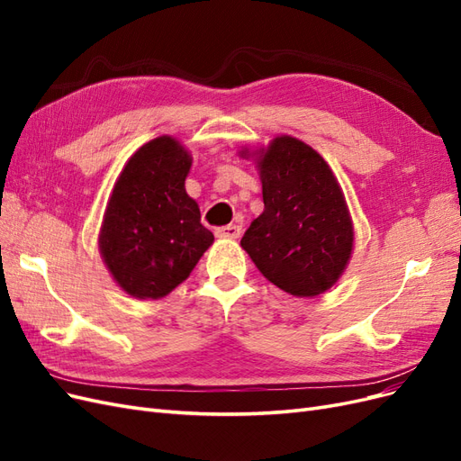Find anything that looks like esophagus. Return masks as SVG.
Instances as JSON below:
<instances>
[{
	"label": "esophagus",
	"instance_id": "esophagus-1",
	"mask_svg": "<svg viewBox=\"0 0 461 461\" xmlns=\"http://www.w3.org/2000/svg\"><path fill=\"white\" fill-rule=\"evenodd\" d=\"M242 234V227L240 225H227V227H221L215 230L217 239H229V240H236L240 239Z\"/></svg>",
	"mask_w": 461,
	"mask_h": 461
}]
</instances>
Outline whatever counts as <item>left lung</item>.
Returning a JSON list of instances; mask_svg holds the SVG:
<instances>
[{
    "label": "left lung",
    "instance_id": "obj_1",
    "mask_svg": "<svg viewBox=\"0 0 461 461\" xmlns=\"http://www.w3.org/2000/svg\"><path fill=\"white\" fill-rule=\"evenodd\" d=\"M239 153L254 158L265 205L240 246L286 294H323L337 285L354 249V222L337 176L312 146L288 134Z\"/></svg>",
    "mask_w": 461,
    "mask_h": 461
}]
</instances>
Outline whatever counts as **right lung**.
<instances>
[{
	"mask_svg": "<svg viewBox=\"0 0 461 461\" xmlns=\"http://www.w3.org/2000/svg\"><path fill=\"white\" fill-rule=\"evenodd\" d=\"M190 151L158 136L124 163L111 190L97 246L113 281L136 300H159L185 283L213 244L185 183Z\"/></svg>",
	"mask_w": 461,
	"mask_h": 461,
	"instance_id": "right-lung-1",
	"label": "right lung"
}]
</instances>
